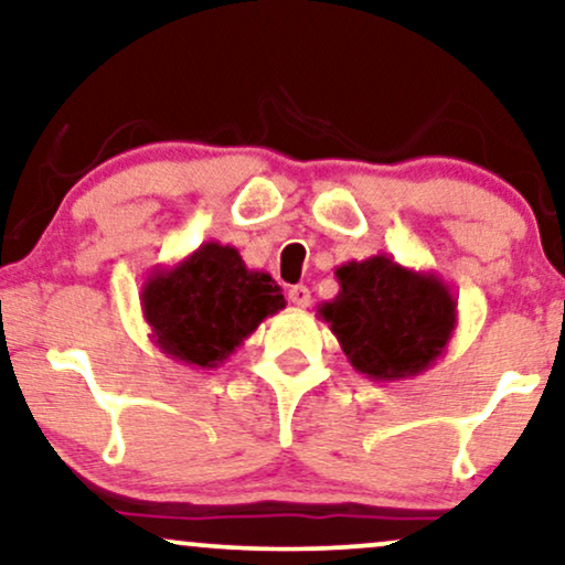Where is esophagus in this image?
I'll return each mask as SVG.
<instances>
[{
  "mask_svg": "<svg viewBox=\"0 0 565 565\" xmlns=\"http://www.w3.org/2000/svg\"><path fill=\"white\" fill-rule=\"evenodd\" d=\"M310 289L302 287V284H297V287L289 289V302L297 305V307H307L310 305Z\"/></svg>",
  "mask_w": 565,
  "mask_h": 565,
  "instance_id": "1",
  "label": "esophagus"
}]
</instances>
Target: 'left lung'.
Returning a JSON list of instances; mask_svg holds the SVG:
<instances>
[{
  "label": "left lung",
  "instance_id": "8db88e82",
  "mask_svg": "<svg viewBox=\"0 0 565 565\" xmlns=\"http://www.w3.org/2000/svg\"><path fill=\"white\" fill-rule=\"evenodd\" d=\"M339 295L318 305L347 360L370 381L391 383L425 373L448 349L459 310L435 270H414L388 255L335 268Z\"/></svg>",
  "mask_w": 565,
  "mask_h": 565
}]
</instances>
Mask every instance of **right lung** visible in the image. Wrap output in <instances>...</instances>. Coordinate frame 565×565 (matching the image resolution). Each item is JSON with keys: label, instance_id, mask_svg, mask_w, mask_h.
Returning a JSON list of instances; mask_svg holds the SVG:
<instances>
[{"label": "right lung", "instance_id": "1", "mask_svg": "<svg viewBox=\"0 0 565 565\" xmlns=\"http://www.w3.org/2000/svg\"><path fill=\"white\" fill-rule=\"evenodd\" d=\"M287 307L266 270H249L239 249L203 242L177 266H156L140 291L151 341L195 370L224 365L263 320Z\"/></svg>", "mask_w": 565, "mask_h": 565}]
</instances>
